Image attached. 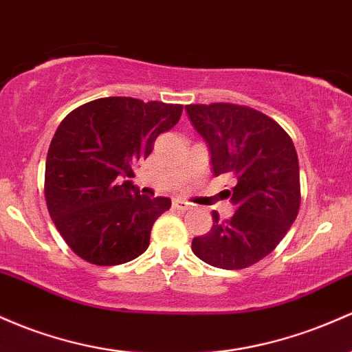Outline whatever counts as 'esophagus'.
<instances>
[{"label": "esophagus", "mask_w": 352, "mask_h": 352, "mask_svg": "<svg viewBox=\"0 0 352 352\" xmlns=\"http://www.w3.org/2000/svg\"><path fill=\"white\" fill-rule=\"evenodd\" d=\"M172 207L175 208V210L185 212V210H188V208H190V204H188V202H185V200L175 199V200H173V202H172Z\"/></svg>", "instance_id": "1"}]
</instances>
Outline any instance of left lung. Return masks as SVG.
Here are the masks:
<instances>
[{"label": "left lung", "mask_w": 352, "mask_h": 352, "mask_svg": "<svg viewBox=\"0 0 352 352\" xmlns=\"http://www.w3.org/2000/svg\"><path fill=\"white\" fill-rule=\"evenodd\" d=\"M185 110L210 146L214 175L235 179L226 192L237 208L227 220L212 212V229L194 237L192 250L214 267H250L276 249L299 214L296 146L276 120L250 107L210 103Z\"/></svg>", "instance_id": "1"}]
</instances>
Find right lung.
Instances as JSON below:
<instances>
[{
	"label": "right lung",
	"mask_w": 352,
	"mask_h": 352,
	"mask_svg": "<svg viewBox=\"0 0 352 352\" xmlns=\"http://www.w3.org/2000/svg\"><path fill=\"white\" fill-rule=\"evenodd\" d=\"M182 105L108 96L69 111L50 144L45 200L69 249L95 265H118L144 254L167 197L140 195L135 165L160 133L179 123Z\"/></svg>",
	"instance_id": "1"
}]
</instances>
